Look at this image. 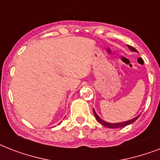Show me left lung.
<instances>
[{
	"label": "left lung",
	"instance_id": "8db88e82",
	"mask_svg": "<svg viewBox=\"0 0 160 160\" xmlns=\"http://www.w3.org/2000/svg\"><path fill=\"white\" fill-rule=\"evenodd\" d=\"M128 47H129V49L130 50V51H137L136 50H135V49L133 47V46H129V45H128ZM93 111H94V114H95V118H96V119H97L98 121L100 122V124H103L104 126L107 127V128H111V129H118V128H122V127L126 126V125H128V124H132V123H134V122L135 121V120H136V119L139 117V116L135 117V118H134V119H130V120H128V121L123 122V123H115V124H111V123H108V122L104 121L103 119H100V117L97 115V114L95 113V109H93Z\"/></svg>",
	"mask_w": 160,
	"mask_h": 160
}]
</instances>
